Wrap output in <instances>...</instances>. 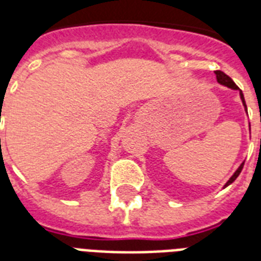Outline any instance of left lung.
<instances>
[{
	"instance_id": "8db88e82",
	"label": "left lung",
	"mask_w": 261,
	"mask_h": 261,
	"mask_svg": "<svg viewBox=\"0 0 261 261\" xmlns=\"http://www.w3.org/2000/svg\"><path fill=\"white\" fill-rule=\"evenodd\" d=\"M214 73H215V75H217V81H218V83L221 84V85H225V87L230 88V89H236V90L240 89V88L237 87V85H236V84H234V81H233V80H231L230 77H229V75L225 74L223 71L217 70V71H214ZM240 97H241V101H243L244 107H245V110H247V104H245V98H244V94H243V92H241V90H240ZM249 127H251V126H249ZM243 168H244V163L241 164V165H240V167H239V169H237V171H236L234 173H233V176H231V177L229 178V180H227L226 184L223 186V188H226L227 186H230L231 182L234 181L236 178L239 177V174L241 173V171H243Z\"/></svg>"
}]
</instances>
